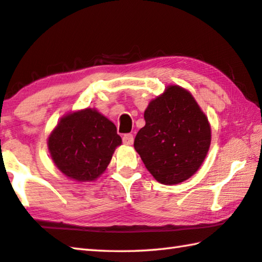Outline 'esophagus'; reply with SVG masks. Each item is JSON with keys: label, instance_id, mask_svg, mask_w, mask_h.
<instances>
[{"label": "esophagus", "instance_id": "esophagus-1", "mask_svg": "<svg viewBox=\"0 0 262 262\" xmlns=\"http://www.w3.org/2000/svg\"><path fill=\"white\" fill-rule=\"evenodd\" d=\"M122 142L126 145H132L133 142H134V136H133V134H125L122 136Z\"/></svg>", "mask_w": 262, "mask_h": 262}]
</instances>
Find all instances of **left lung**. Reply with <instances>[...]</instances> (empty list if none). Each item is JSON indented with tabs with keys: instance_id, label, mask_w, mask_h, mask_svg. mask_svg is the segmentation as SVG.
<instances>
[{
	"instance_id": "left-lung-1",
	"label": "left lung",
	"mask_w": 262,
	"mask_h": 262,
	"mask_svg": "<svg viewBox=\"0 0 262 262\" xmlns=\"http://www.w3.org/2000/svg\"><path fill=\"white\" fill-rule=\"evenodd\" d=\"M144 120L134 147L154 178L178 184L196 173L211 144V127L191 94L169 85L149 104Z\"/></svg>"
}]
</instances>
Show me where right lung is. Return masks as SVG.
I'll list each match as a JSON object with an SVG mask.
<instances>
[{"mask_svg":"<svg viewBox=\"0 0 262 262\" xmlns=\"http://www.w3.org/2000/svg\"><path fill=\"white\" fill-rule=\"evenodd\" d=\"M120 144L121 137L117 134L115 123L92 108L61 119L48 140L57 167L80 182L97 179Z\"/></svg>","mask_w":262,"mask_h":262,"instance_id":"add662e5","label":"right lung"}]
</instances>
